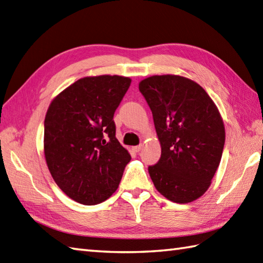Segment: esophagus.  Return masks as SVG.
I'll return each instance as SVG.
<instances>
[{
  "instance_id": "1",
  "label": "esophagus",
  "mask_w": 263,
  "mask_h": 263,
  "mask_svg": "<svg viewBox=\"0 0 263 263\" xmlns=\"http://www.w3.org/2000/svg\"><path fill=\"white\" fill-rule=\"evenodd\" d=\"M141 149H142V144H139V146L132 147V150H133V152H135V153H139Z\"/></svg>"
}]
</instances>
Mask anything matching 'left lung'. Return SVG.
<instances>
[{
	"label": "left lung",
	"instance_id": "8db88e82",
	"mask_svg": "<svg viewBox=\"0 0 263 263\" xmlns=\"http://www.w3.org/2000/svg\"><path fill=\"white\" fill-rule=\"evenodd\" d=\"M139 90L153 111L161 147L158 163L148 167L154 185L173 202H192L209 189L220 163L225 126L219 110L185 77H149Z\"/></svg>",
	"mask_w": 263,
	"mask_h": 263
}]
</instances>
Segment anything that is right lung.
Wrapping results in <instances>:
<instances>
[{
  "label": "right lung",
  "instance_id": "obj_1",
  "mask_svg": "<svg viewBox=\"0 0 263 263\" xmlns=\"http://www.w3.org/2000/svg\"><path fill=\"white\" fill-rule=\"evenodd\" d=\"M131 79L81 78L55 97L44 122V154L59 187L77 202L92 205L119 187L131 156L115 137L114 113Z\"/></svg>",
  "mask_w": 263,
  "mask_h": 263
}]
</instances>
